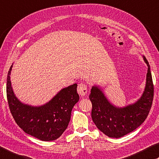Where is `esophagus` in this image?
Here are the masks:
<instances>
[{
	"label": "esophagus",
	"instance_id": "esophagus-1",
	"mask_svg": "<svg viewBox=\"0 0 159 159\" xmlns=\"http://www.w3.org/2000/svg\"><path fill=\"white\" fill-rule=\"evenodd\" d=\"M87 85H86L85 83H80V84L78 85L77 91L78 93H79L80 96H85V95L87 94Z\"/></svg>",
	"mask_w": 159,
	"mask_h": 159
}]
</instances>
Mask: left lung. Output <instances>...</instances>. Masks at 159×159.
Returning <instances> with one entry per match:
<instances>
[{
	"label": "left lung",
	"mask_w": 159,
	"mask_h": 159,
	"mask_svg": "<svg viewBox=\"0 0 159 159\" xmlns=\"http://www.w3.org/2000/svg\"><path fill=\"white\" fill-rule=\"evenodd\" d=\"M143 59L148 67L146 86L142 97L134 104L117 108L108 102L97 86L91 89L89 98L92 104V119L108 137H123L140 126L148 117L154 98V85L149 62L145 56Z\"/></svg>",
	"instance_id": "left-lung-1"
}]
</instances>
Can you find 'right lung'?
Masks as SVG:
<instances>
[{"label": "right lung", "instance_id": "add662e5", "mask_svg": "<svg viewBox=\"0 0 159 159\" xmlns=\"http://www.w3.org/2000/svg\"><path fill=\"white\" fill-rule=\"evenodd\" d=\"M10 68L7 79V98L10 112L23 131L42 141L55 140L67 128L74 106L79 102L77 84L61 89L49 102L41 106L24 104L14 94Z\"/></svg>", "mask_w": 159, "mask_h": 159}]
</instances>
